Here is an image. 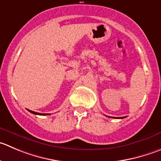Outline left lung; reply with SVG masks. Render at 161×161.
<instances>
[{
  "label": "left lung",
  "mask_w": 161,
  "mask_h": 161,
  "mask_svg": "<svg viewBox=\"0 0 161 161\" xmlns=\"http://www.w3.org/2000/svg\"><path fill=\"white\" fill-rule=\"evenodd\" d=\"M113 118H114V119H123V118H125V117H119V118H116V117H113Z\"/></svg>",
  "instance_id": "obj_1"
}]
</instances>
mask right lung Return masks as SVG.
<instances>
[{
  "instance_id": "obj_1",
  "label": "right lung",
  "mask_w": 161,
  "mask_h": 161,
  "mask_svg": "<svg viewBox=\"0 0 161 161\" xmlns=\"http://www.w3.org/2000/svg\"><path fill=\"white\" fill-rule=\"evenodd\" d=\"M28 111H30L31 113H32V114H39V115H48V114H42V113H38V112H35V111H30V110H27Z\"/></svg>"
}]
</instances>
